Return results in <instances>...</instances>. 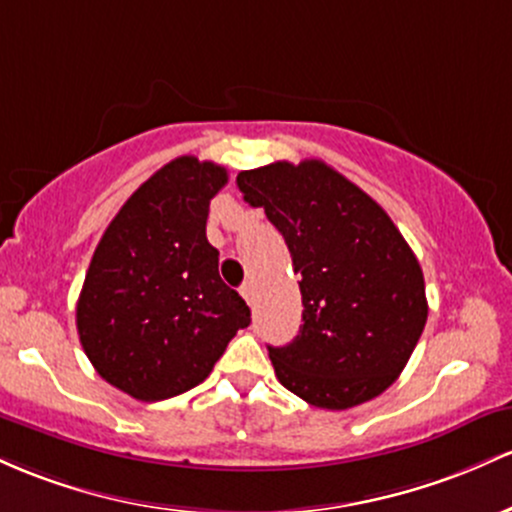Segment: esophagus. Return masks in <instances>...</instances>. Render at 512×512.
<instances>
[{
	"label": "esophagus",
	"instance_id": "obj_1",
	"mask_svg": "<svg viewBox=\"0 0 512 512\" xmlns=\"http://www.w3.org/2000/svg\"><path fill=\"white\" fill-rule=\"evenodd\" d=\"M239 292H241V297H244L246 302L254 304V285H251V283H244V285L239 287Z\"/></svg>",
	"mask_w": 512,
	"mask_h": 512
}]
</instances>
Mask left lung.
I'll return each instance as SVG.
<instances>
[{"label":"left lung","instance_id":"obj_1","mask_svg":"<svg viewBox=\"0 0 512 512\" xmlns=\"http://www.w3.org/2000/svg\"><path fill=\"white\" fill-rule=\"evenodd\" d=\"M239 191L283 234L300 275V333L268 346L275 377L319 409L380 396L428 319L423 271L375 200L319 159L241 171Z\"/></svg>","mask_w":512,"mask_h":512}]
</instances>
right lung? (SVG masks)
Segmentation results:
<instances>
[{
    "label": "right lung",
    "mask_w": 512,
    "mask_h": 512,
    "mask_svg": "<svg viewBox=\"0 0 512 512\" xmlns=\"http://www.w3.org/2000/svg\"><path fill=\"white\" fill-rule=\"evenodd\" d=\"M225 183V166L174 159L125 200L91 256L77 302L79 341L103 380L132 399L193 389L251 324L205 237L210 200Z\"/></svg>",
    "instance_id": "1"
}]
</instances>
